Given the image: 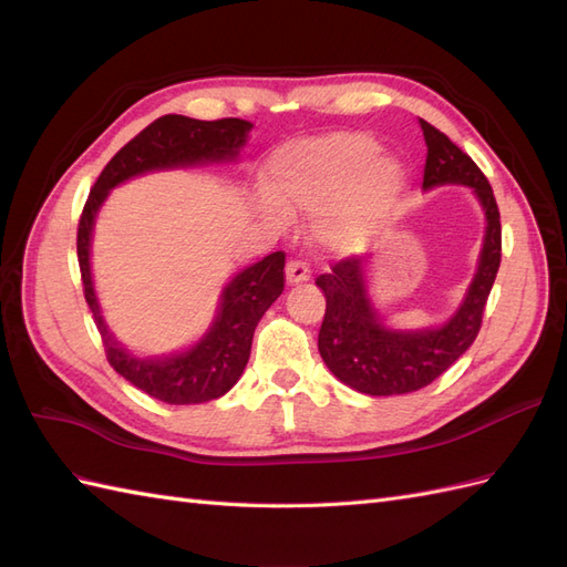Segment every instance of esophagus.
<instances>
[{
  "label": "esophagus",
  "instance_id": "1",
  "mask_svg": "<svg viewBox=\"0 0 567 567\" xmlns=\"http://www.w3.org/2000/svg\"><path fill=\"white\" fill-rule=\"evenodd\" d=\"M312 271H310V265L302 262V260H290L286 265V281L288 286H300L305 281H310Z\"/></svg>",
  "mask_w": 567,
  "mask_h": 567
}]
</instances>
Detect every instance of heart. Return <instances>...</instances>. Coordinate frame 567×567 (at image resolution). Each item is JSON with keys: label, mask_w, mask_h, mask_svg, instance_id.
<instances>
[{"label": "heart", "mask_w": 567, "mask_h": 567, "mask_svg": "<svg viewBox=\"0 0 567 567\" xmlns=\"http://www.w3.org/2000/svg\"><path fill=\"white\" fill-rule=\"evenodd\" d=\"M271 192L262 200L271 219L286 210L315 217L317 241L331 252H357L379 234L383 219L404 192V167L375 153L362 132H333L290 144L269 163Z\"/></svg>", "instance_id": "1"}]
</instances>
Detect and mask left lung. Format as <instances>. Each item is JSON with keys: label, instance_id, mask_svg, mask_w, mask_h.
<instances>
[{"label": "left lung", "instance_id": "1", "mask_svg": "<svg viewBox=\"0 0 567 567\" xmlns=\"http://www.w3.org/2000/svg\"><path fill=\"white\" fill-rule=\"evenodd\" d=\"M421 130L427 146L423 188L471 186L485 210L487 229L466 298L452 319L437 329L402 331L383 323L369 298L367 257H346L331 267V274L317 277V286L326 296V315L319 329L323 364L338 381L375 398L431 385L473 346L502 262L499 208L483 169L431 123L421 120Z\"/></svg>", "mask_w": 567, "mask_h": 567}]
</instances>
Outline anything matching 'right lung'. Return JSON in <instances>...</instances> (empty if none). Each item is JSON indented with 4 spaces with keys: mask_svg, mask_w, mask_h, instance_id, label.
Masks as SVG:
<instances>
[{
    "mask_svg": "<svg viewBox=\"0 0 567 567\" xmlns=\"http://www.w3.org/2000/svg\"><path fill=\"white\" fill-rule=\"evenodd\" d=\"M250 127L248 120L238 117L194 120L186 115H163L153 120L109 161L80 215L78 262L84 300H87L101 340H104L109 364L134 388L167 404H200L217 400L241 379L250 357L255 326L271 302L284 293L286 255L284 250H277L236 274L221 290L213 326L194 348L169 357H134L113 338L99 310L90 269L94 219L111 188L136 175L153 173V169L236 161L238 151L246 146Z\"/></svg>",
    "mask_w": 567,
    "mask_h": 567,
    "instance_id": "obj_1",
    "label": "right lung"
}]
</instances>
